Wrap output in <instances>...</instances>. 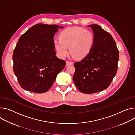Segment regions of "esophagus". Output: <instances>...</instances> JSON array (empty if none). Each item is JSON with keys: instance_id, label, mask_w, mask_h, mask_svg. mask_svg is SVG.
<instances>
[{"instance_id": "obj_1", "label": "esophagus", "mask_w": 135, "mask_h": 135, "mask_svg": "<svg viewBox=\"0 0 135 135\" xmlns=\"http://www.w3.org/2000/svg\"><path fill=\"white\" fill-rule=\"evenodd\" d=\"M73 65V63L71 62V61H66V66H69V65Z\"/></svg>"}]
</instances>
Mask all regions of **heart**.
<instances>
[{
  "label": "heart",
  "instance_id": "1",
  "mask_svg": "<svg viewBox=\"0 0 135 135\" xmlns=\"http://www.w3.org/2000/svg\"><path fill=\"white\" fill-rule=\"evenodd\" d=\"M53 45L58 55L62 59L68 53V47L73 56L77 59L86 57L91 51L95 43V35L90 30L78 27L67 28L59 35Z\"/></svg>",
  "mask_w": 135,
  "mask_h": 135
}]
</instances>
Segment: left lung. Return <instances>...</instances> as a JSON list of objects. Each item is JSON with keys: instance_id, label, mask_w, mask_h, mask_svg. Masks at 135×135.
<instances>
[{"instance_id": "left-lung-1", "label": "left lung", "mask_w": 135, "mask_h": 135, "mask_svg": "<svg viewBox=\"0 0 135 135\" xmlns=\"http://www.w3.org/2000/svg\"><path fill=\"white\" fill-rule=\"evenodd\" d=\"M89 26L95 35L94 47L86 57L74 64L73 81L84 94L107 89L116 74L119 60V51L112 35L96 24Z\"/></svg>"}]
</instances>
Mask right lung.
<instances>
[{"mask_svg": "<svg viewBox=\"0 0 135 135\" xmlns=\"http://www.w3.org/2000/svg\"><path fill=\"white\" fill-rule=\"evenodd\" d=\"M57 30L56 25L37 23L19 39L13 54V71L22 88L45 93L65 67L66 61L56 57L53 45Z\"/></svg>", "mask_w": 135, "mask_h": 135, "instance_id": "obj_1", "label": "right lung"}]
</instances>
